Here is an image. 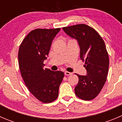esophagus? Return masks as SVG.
I'll use <instances>...</instances> for the list:
<instances>
[{
  "label": "esophagus",
  "mask_w": 122,
  "mask_h": 122,
  "mask_svg": "<svg viewBox=\"0 0 122 122\" xmlns=\"http://www.w3.org/2000/svg\"><path fill=\"white\" fill-rule=\"evenodd\" d=\"M64 74L66 75V76H70V75L72 74V73L70 72H68V71H66V72H64Z\"/></svg>",
  "instance_id": "1"
}]
</instances>
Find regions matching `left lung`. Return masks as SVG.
Listing matches in <instances>:
<instances>
[{"mask_svg":"<svg viewBox=\"0 0 122 122\" xmlns=\"http://www.w3.org/2000/svg\"><path fill=\"white\" fill-rule=\"evenodd\" d=\"M70 37L77 41L80 48V58L85 62L87 75L80 76L75 94L84 100L94 99L106 81L109 58L105 44L99 33L92 27L78 24L62 28Z\"/></svg>","mask_w":122,"mask_h":122,"instance_id":"8db88e82","label":"left lung"}]
</instances>
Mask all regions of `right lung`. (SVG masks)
Segmentation results:
<instances>
[{
    "mask_svg": "<svg viewBox=\"0 0 122 122\" xmlns=\"http://www.w3.org/2000/svg\"><path fill=\"white\" fill-rule=\"evenodd\" d=\"M60 29H34L24 38L19 49V66L25 84L36 99L44 103L57 99L64 76L61 71L44 69V61L47 58L52 40Z\"/></svg>",
    "mask_w": 122,
    "mask_h": 122,
    "instance_id": "add662e5",
    "label": "right lung"
}]
</instances>
